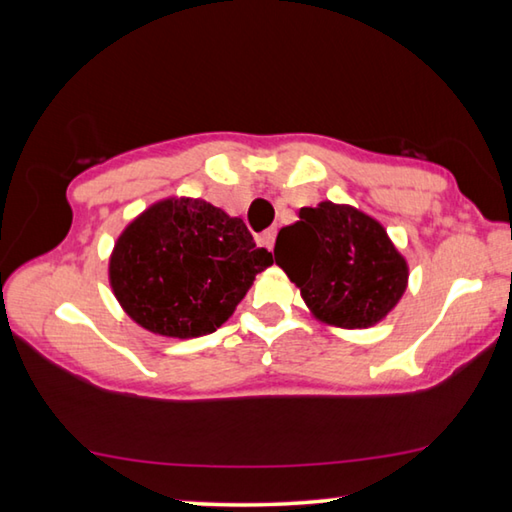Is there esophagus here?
<instances>
[{
  "mask_svg": "<svg viewBox=\"0 0 512 512\" xmlns=\"http://www.w3.org/2000/svg\"><path fill=\"white\" fill-rule=\"evenodd\" d=\"M275 235H277L275 228L262 232V235H259V244H262V246L268 248V250H273V246H275Z\"/></svg>",
  "mask_w": 512,
  "mask_h": 512,
  "instance_id": "obj_1",
  "label": "esophagus"
}]
</instances>
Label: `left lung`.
<instances>
[{"instance_id": "8db88e82", "label": "left lung", "mask_w": 512, "mask_h": 512, "mask_svg": "<svg viewBox=\"0 0 512 512\" xmlns=\"http://www.w3.org/2000/svg\"><path fill=\"white\" fill-rule=\"evenodd\" d=\"M275 264L300 289L311 316L366 329L391 314L409 284V264L377 219L323 201L277 232Z\"/></svg>"}]
</instances>
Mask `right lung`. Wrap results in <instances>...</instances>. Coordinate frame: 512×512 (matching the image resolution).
<instances>
[{
    "instance_id": "add662e5",
    "label": "right lung",
    "mask_w": 512,
    "mask_h": 512,
    "mask_svg": "<svg viewBox=\"0 0 512 512\" xmlns=\"http://www.w3.org/2000/svg\"><path fill=\"white\" fill-rule=\"evenodd\" d=\"M273 264L239 216L203 198L153 203L121 230L108 280L137 325L169 339H196L228 320L255 275Z\"/></svg>"
}]
</instances>
